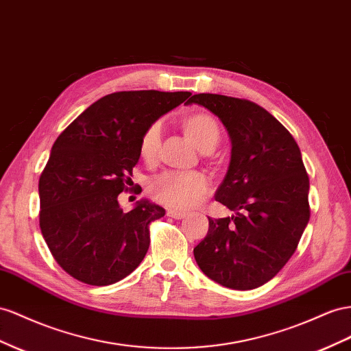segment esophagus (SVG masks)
<instances>
[{"label": "esophagus", "mask_w": 351, "mask_h": 351, "mask_svg": "<svg viewBox=\"0 0 351 351\" xmlns=\"http://www.w3.org/2000/svg\"><path fill=\"white\" fill-rule=\"evenodd\" d=\"M167 215L171 217V219H176V220H182V219H184V217H186V213L177 211V210H168Z\"/></svg>", "instance_id": "34e87169"}]
</instances>
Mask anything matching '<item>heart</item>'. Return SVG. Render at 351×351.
<instances>
[{"label": "heart", "instance_id": "1", "mask_svg": "<svg viewBox=\"0 0 351 351\" xmlns=\"http://www.w3.org/2000/svg\"><path fill=\"white\" fill-rule=\"evenodd\" d=\"M182 124L186 134L201 150L214 149L219 143L221 134L219 121L210 113H192L183 119ZM160 136L162 127L159 122H154L145 130L138 146L140 156L145 162L152 164L156 160ZM149 192L160 204L186 210L197 205L210 192V180L201 173L165 171L150 180Z\"/></svg>", "mask_w": 351, "mask_h": 351}]
</instances>
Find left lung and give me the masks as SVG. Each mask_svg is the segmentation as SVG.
<instances>
[{
  "instance_id": "1",
  "label": "left lung",
  "mask_w": 351,
  "mask_h": 351,
  "mask_svg": "<svg viewBox=\"0 0 351 351\" xmlns=\"http://www.w3.org/2000/svg\"><path fill=\"white\" fill-rule=\"evenodd\" d=\"M223 122L232 141L227 174L215 201L234 214L208 219L195 260L220 285L246 291L276 276L295 252L310 219L308 176L297 141L255 103L221 94H195Z\"/></svg>"
}]
</instances>
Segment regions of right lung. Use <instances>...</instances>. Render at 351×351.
I'll return each mask as SVG.
<instances>
[{
  "label": "right lung",
  "mask_w": 351,
  "mask_h": 351,
  "mask_svg": "<svg viewBox=\"0 0 351 351\" xmlns=\"http://www.w3.org/2000/svg\"><path fill=\"white\" fill-rule=\"evenodd\" d=\"M189 91H119L94 101L54 141L40 177V227L59 266L106 287L137 269L149 250V224L165 215L147 199L125 213L118 196L132 183L145 130Z\"/></svg>",
  "instance_id": "right-lung-1"
}]
</instances>
